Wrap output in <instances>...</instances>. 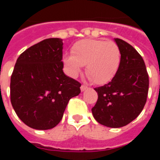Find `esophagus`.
Here are the masks:
<instances>
[{
	"label": "esophagus",
	"mask_w": 160,
	"mask_h": 160,
	"mask_svg": "<svg viewBox=\"0 0 160 160\" xmlns=\"http://www.w3.org/2000/svg\"><path fill=\"white\" fill-rule=\"evenodd\" d=\"M87 88H88V87H87L86 85H81V87H80V90H81V92H83V91L87 90Z\"/></svg>",
	"instance_id": "34e87169"
}]
</instances>
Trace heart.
<instances>
[{
  "mask_svg": "<svg viewBox=\"0 0 160 160\" xmlns=\"http://www.w3.org/2000/svg\"><path fill=\"white\" fill-rule=\"evenodd\" d=\"M72 54L63 56L64 64L70 74L77 76L86 65L87 76L98 85L111 81L120 67L121 50L112 41L81 40L73 44Z\"/></svg>",
  "mask_w": 160,
  "mask_h": 160,
  "instance_id": "1",
  "label": "heart"
}]
</instances>
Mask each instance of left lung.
<instances>
[{"mask_svg": "<svg viewBox=\"0 0 160 160\" xmlns=\"http://www.w3.org/2000/svg\"><path fill=\"white\" fill-rule=\"evenodd\" d=\"M115 42L121 50L118 73L108 84L96 87L98 100L92 112L98 122L121 128L134 120L144 108L149 78L144 60L137 50L120 38Z\"/></svg>", "mask_w": 160, "mask_h": 160, "instance_id": "8db88e82", "label": "left lung"}]
</instances>
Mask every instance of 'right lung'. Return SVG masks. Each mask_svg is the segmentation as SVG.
Masks as SVG:
<instances>
[{
  "label": "right lung",
  "mask_w": 160,
  "mask_h": 160,
  "mask_svg": "<svg viewBox=\"0 0 160 160\" xmlns=\"http://www.w3.org/2000/svg\"><path fill=\"white\" fill-rule=\"evenodd\" d=\"M62 39L47 38L19 56L11 75L10 99L23 122L39 130L62 120L70 98L81 84L63 73Z\"/></svg>",
  "instance_id": "obj_1"
}]
</instances>
